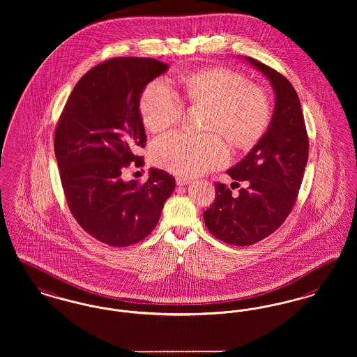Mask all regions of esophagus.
<instances>
[{
	"instance_id": "obj_1",
	"label": "esophagus",
	"mask_w": 357,
	"mask_h": 357,
	"mask_svg": "<svg viewBox=\"0 0 357 357\" xmlns=\"http://www.w3.org/2000/svg\"><path fill=\"white\" fill-rule=\"evenodd\" d=\"M190 183H192L190 178H187V177H181V176L176 177V184L180 185V187H185V185L190 184Z\"/></svg>"
}]
</instances>
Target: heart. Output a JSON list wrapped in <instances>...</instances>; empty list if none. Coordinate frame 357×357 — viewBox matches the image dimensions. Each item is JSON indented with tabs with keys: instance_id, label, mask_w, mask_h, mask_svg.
Returning <instances> with one entry per match:
<instances>
[{
	"instance_id": "1",
	"label": "heart",
	"mask_w": 357,
	"mask_h": 357,
	"mask_svg": "<svg viewBox=\"0 0 357 357\" xmlns=\"http://www.w3.org/2000/svg\"><path fill=\"white\" fill-rule=\"evenodd\" d=\"M183 98L206 106L204 128L225 134L241 148L254 145L270 122V102L261 87L247 84L239 73L212 67L183 79ZM144 125L153 132L169 129L180 121L183 100L167 79H155L141 96ZM153 162L174 174L197 176L216 169L229 158L225 139L216 132L190 135L169 132L151 145Z\"/></svg>"
}]
</instances>
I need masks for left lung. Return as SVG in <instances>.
I'll return each mask as SVG.
<instances>
[{
	"label": "left lung",
	"instance_id": "8db88e82",
	"mask_svg": "<svg viewBox=\"0 0 357 357\" xmlns=\"http://www.w3.org/2000/svg\"><path fill=\"white\" fill-rule=\"evenodd\" d=\"M243 59L270 82L274 110L255 146L227 170L248 188L234 197L225 184H215V202L203 213L208 231L234 245L257 243L281 227L296 203L309 154L300 98L291 83L261 61Z\"/></svg>",
	"mask_w": 357,
	"mask_h": 357
}]
</instances>
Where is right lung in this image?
I'll list each match as a JSON object with an SVG mask.
<instances>
[{"label": "right lung", "mask_w": 357, "mask_h": 357, "mask_svg": "<svg viewBox=\"0 0 357 357\" xmlns=\"http://www.w3.org/2000/svg\"><path fill=\"white\" fill-rule=\"evenodd\" d=\"M169 66L149 57H114L83 76L70 95L55 132V155L68 206L99 242L126 247L155 228L176 180L149 169L148 181L123 180L146 134L139 100L148 83Z\"/></svg>", "instance_id": "right-lung-1"}]
</instances>
